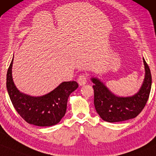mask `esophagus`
Listing matches in <instances>:
<instances>
[{"label": "esophagus", "instance_id": "esophagus-1", "mask_svg": "<svg viewBox=\"0 0 156 156\" xmlns=\"http://www.w3.org/2000/svg\"><path fill=\"white\" fill-rule=\"evenodd\" d=\"M78 83L80 86H83V85L86 84V83H87L86 76L84 75V74H82V75H80V76H79L78 79Z\"/></svg>", "mask_w": 156, "mask_h": 156}]
</instances>
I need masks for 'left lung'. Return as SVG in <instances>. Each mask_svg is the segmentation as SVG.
I'll return each mask as SVG.
<instances>
[{
  "mask_svg": "<svg viewBox=\"0 0 156 156\" xmlns=\"http://www.w3.org/2000/svg\"><path fill=\"white\" fill-rule=\"evenodd\" d=\"M143 61L144 79L139 90L133 95H116L99 78H91L94 83V105L98 115L104 121L113 123L133 119L144 108L150 95L152 78L150 69L144 58Z\"/></svg>",
  "mask_w": 156,
  "mask_h": 156,
  "instance_id": "8db88e82",
  "label": "left lung"
}]
</instances>
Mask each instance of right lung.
<instances>
[{
    "instance_id": "add662e5",
    "label": "right lung",
    "mask_w": 156,
    "mask_h": 156,
    "mask_svg": "<svg viewBox=\"0 0 156 156\" xmlns=\"http://www.w3.org/2000/svg\"><path fill=\"white\" fill-rule=\"evenodd\" d=\"M13 58L7 72L6 87L15 109L30 124L51 126L58 124L64 117L68 98L78 87V83L62 82L53 90L41 96H32L22 93L13 81Z\"/></svg>"
}]
</instances>
